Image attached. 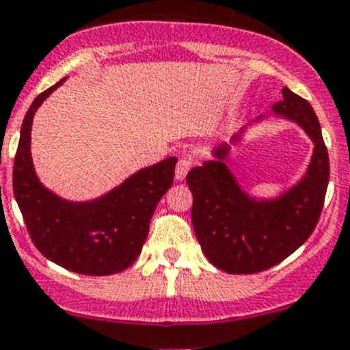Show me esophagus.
Returning a JSON list of instances; mask_svg holds the SVG:
<instances>
[{
    "label": "esophagus",
    "instance_id": "1",
    "mask_svg": "<svg viewBox=\"0 0 350 350\" xmlns=\"http://www.w3.org/2000/svg\"><path fill=\"white\" fill-rule=\"evenodd\" d=\"M191 164L193 162L189 161V159H186V157L179 159L178 164H176V179L183 181V179L186 178V174H188L189 169H191Z\"/></svg>",
    "mask_w": 350,
    "mask_h": 350
}]
</instances>
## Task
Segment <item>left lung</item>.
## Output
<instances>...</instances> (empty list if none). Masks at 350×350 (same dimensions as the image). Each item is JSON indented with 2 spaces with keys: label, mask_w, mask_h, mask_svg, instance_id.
<instances>
[{
  "label": "left lung",
  "mask_w": 350,
  "mask_h": 350,
  "mask_svg": "<svg viewBox=\"0 0 350 350\" xmlns=\"http://www.w3.org/2000/svg\"><path fill=\"white\" fill-rule=\"evenodd\" d=\"M282 97L272 107L273 114L299 124L314 144L310 167L296 186L275 200L250 196L226 165L227 144L213 148V161L186 176L193 193L196 239L210 263L227 273H256L275 267L306 243L320 220L330 178L320 121L311 104L287 87ZM241 133L230 142L239 140Z\"/></svg>",
  "instance_id": "obj_1"
}]
</instances>
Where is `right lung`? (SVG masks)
<instances>
[{
	"instance_id": "obj_1",
	"label": "right lung",
	"mask_w": 350,
	"mask_h": 350,
	"mask_svg": "<svg viewBox=\"0 0 350 350\" xmlns=\"http://www.w3.org/2000/svg\"><path fill=\"white\" fill-rule=\"evenodd\" d=\"M63 81L39 94L27 111L13 165V193L30 239L47 260L75 273L113 275L140 254L155 206L174 181L178 159L142 169L90 202H68L44 188L33 171L30 130L37 107Z\"/></svg>"
}]
</instances>
